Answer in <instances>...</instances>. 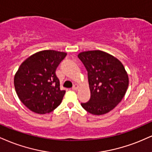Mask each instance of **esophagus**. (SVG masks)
<instances>
[{
  "label": "esophagus",
  "mask_w": 152,
  "mask_h": 152,
  "mask_svg": "<svg viewBox=\"0 0 152 152\" xmlns=\"http://www.w3.org/2000/svg\"><path fill=\"white\" fill-rule=\"evenodd\" d=\"M72 89H73V90H74V91H76V90H78V86L77 85V84H75V85L74 86H73Z\"/></svg>",
  "instance_id": "obj_1"
}]
</instances>
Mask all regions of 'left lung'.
I'll list each match as a JSON object with an SVG mask.
<instances>
[{"mask_svg": "<svg viewBox=\"0 0 152 152\" xmlns=\"http://www.w3.org/2000/svg\"><path fill=\"white\" fill-rule=\"evenodd\" d=\"M78 57L88 71L91 98L81 106L96 115L109 113L125 96L129 78L118 58L100 50L83 52Z\"/></svg>", "mask_w": 152, "mask_h": 152, "instance_id": "1", "label": "left lung"}]
</instances>
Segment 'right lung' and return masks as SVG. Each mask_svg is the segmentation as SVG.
I'll return each instance as SVG.
<instances>
[{"label": "right lung", "instance_id": "1", "mask_svg": "<svg viewBox=\"0 0 152 152\" xmlns=\"http://www.w3.org/2000/svg\"><path fill=\"white\" fill-rule=\"evenodd\" d=\"M66 53L55 50L37 52L25 59L14 77L15 91L21 102L38 114L54 110L61 103L65 91L60 89L56 69Z\"/></svg>", "mask_w": 152, "mask_h": 152}]
</instances>
